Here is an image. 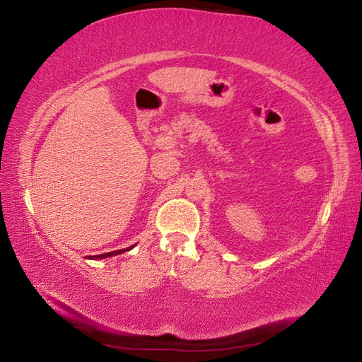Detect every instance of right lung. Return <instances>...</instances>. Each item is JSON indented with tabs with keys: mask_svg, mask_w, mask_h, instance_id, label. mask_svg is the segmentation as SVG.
Listing matches in <instances>:
<instances>
[{
	"mask_svg": "<svg viewBox=\"0 0 362 362\" xmlns=\"http://www.w3.org/2000/svg\"><path fill=\"white\" fill-rule=\"evenodd\" d=\"M135 247V243L132 247H128V248H123V250H117V251H111V252H106V254H99V256H90L88 259H94V260H97V259H105V257H112V256H117V254H122V252H124V251H129V250H132Z\"/></svg>",
	"mask_w": 362,
	"mask_h": 362,
	"instance_id": "right-lung-1",
	"label": "right lung"
}]
</instances>
